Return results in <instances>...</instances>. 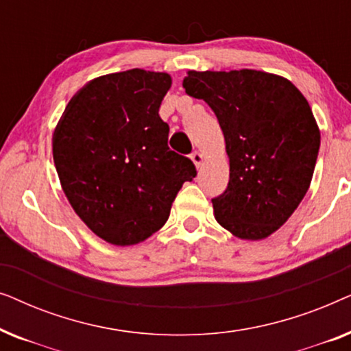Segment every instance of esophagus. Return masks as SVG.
Wrapping results in <instances>:
<instances>
[{"label": "esophagus", "mask_w": 351, "mask_h": 351, "mask_svg": "<svg viewBox=\"0 0 351 351\" xmlns=\"http://www.w3.org/2000/svg\"><path fill=\"white\" fill-rule=\"evenodd\" d=\"M190 158H191V161L195 162V166H196V167H199L201 165H203V161H204V156H203V153L198 152V150H195L193 153H191Z\"/></svg>", "instance_id": "obj_1"}]
</instances>
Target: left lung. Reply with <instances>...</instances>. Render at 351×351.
I'll list each match as a JSON object with an SVG mask.
<instances>
[{
    "instance_id": "left-lung-1",
    "label": "left lung",
    "mask_w": 351,
    "mask_h": 351,
    "mask_svg": "<svg viewBox=\"0 0 351 351\" xmlns=\"http://www.w3.org/2000/svg\"><path fill=\"white\" fill-rule=\"evenodd\" d=\"M184 88L213 108L225 137L230 180L213 199L215 220L241 239L270 237L313 177L321 136L308 102L289 80L247 69L190 70Z\"/></svg>"
}]
</instances>
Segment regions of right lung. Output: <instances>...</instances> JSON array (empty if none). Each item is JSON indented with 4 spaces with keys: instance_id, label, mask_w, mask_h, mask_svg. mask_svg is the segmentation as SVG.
<instances>
[{
    "instance_id": "add662e5",
    "label": "right lung",
    "mask_w": 351,
    "mask_h": 351,
    "mask_svg": "<svg viewBox=\"0 0 351 351\" xmlns=\"http://www.w3.org/2000/svg\"><path fill=\"white\" fill-rule=\"evenodd\" d=\"M172 84L160 71L99 76L70 99L52 136L62 190L80 219L114 246L152 237L169 217L189 158L167 147L160 105Z\"/></svg>"
}]
</instances>
